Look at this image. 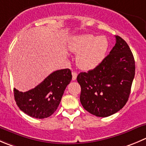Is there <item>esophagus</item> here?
Listing matches in <instances>:
<instances>
[{
    "mask_svg": "<svg viewBox=\"0 0 146 146\" xmlns=\"http://www.w3.org/2000/svg\"><path fill=\"white\" fill-rule=\"evenodd\" d=\"M77 73L76 72H72V80H76V78H77Z\"/></svg>",
    "mask_w": 146,
    "mask_h": 146,
    "instance_id": "34e87169",
    "label": "esophagus"
}]
</instances>
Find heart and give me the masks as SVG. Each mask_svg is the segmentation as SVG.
I'll return each mask as SVG.
<instances>
[{"mask_svg": "<svg viewBox=\"0 0 146 146\" xmlns=\"http://www.w3.org/2000/svg\"><path fill=\"white\" fill-rule=\"evenodd\" d=\"M108 42L104 36L86 34L76 36L70 42V51L78 53L77 64L82 70H89L97 67L104 59Z\"/></svg>", "mask_w": 146, "mask_h": 146, "instance_id": "b5f03b06", "label": "heart"}]
</instances>
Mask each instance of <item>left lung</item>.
Returning a JSON list of instances; mask_svg holds the SVG:
<instances>
[{"label":"left lung","instance_id":"left-lung-1","mask_svg":"<svg viewBox=\"0 0 146 146\" xmlns=\"http://www.w3.org/2000/svg\"><path fill=\"white\" fill-rule=\"evenodd\" d=\"M115 39L114 47L97 67L77 76L82 106L98 117L110 116L123 108L135 76V60L129 46L118 35Z\"/></svg>","mask_w":146,"mask_h":146}]
</instances>
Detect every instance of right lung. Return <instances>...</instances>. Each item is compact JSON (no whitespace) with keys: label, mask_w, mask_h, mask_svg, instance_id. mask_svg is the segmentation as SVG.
I'll return each mask as SVG.
<instances>
[{"label":"right lung","mask_w":146,"mask_h":146,"mask_svg":"<svg viewBox=\"0 0 146 146\" xmlns=\"http://www.w3.org/2000/svg\"><path fill=\"white\" fill-rule=\"evenodd\" d=\"M72 79L70 69L53 72L36 87L26 92L14 88L16 104L23 112L33 118H46L57 110L64 90Z\"/></svg>","instance_id":"1"}]
</instances>
